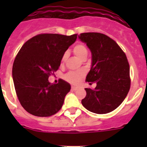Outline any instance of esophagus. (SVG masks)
Listing matches in <instances>:
<instances>
[{
  "label": "esophagus",
  "mask_w": 147,
  "mask_h": 147,
  "mask_svg": "<svg viewBox=\"0 0 147 147\" xmlns=\"http://www.w3.org/2000/svg\"><path fill=\"white\" fill-rule=\"evenodd\" d=\"M77 88H78L76 87V86H73V85L71 86V90H72V91H76Z\"/></svg>",
  "instance_id": "1"
}]
</instances>
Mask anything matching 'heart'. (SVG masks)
I'll return each instance as SVG.
<instances>
[{"mask_svg": "<svg viewBox=\"0 0 147 147\" xmlns=\"http://www.w3.org/2000/svg\"><path fill=\"white\" fill-rule=\"evenodd\" d=\"M73 52L78 59H81L85 55H88L87 48L83 44H77L76 46H75ZM65 59H66V54H64L62 58V63L65 61ZM83 76H84V72L82 71H71L65 74L64 78L67 82L72 83V84H76L80 81V79Z\"/></svg>", "mask_w": 147, "mask_h": 147, "instance_id": "1", "label": "heart"}]
</instances>
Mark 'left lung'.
<instances>
[{
  "label": "left lung",
  "mask_w": 147,
  "mask_h": 147,
  "mask_svg": "<svg viewBox=\"0 0 147 147\" xmlns=\"http://www.w3.org/2000/svg\"><path fill=\"white\" fill-rule=\"evenodd\" d=\"M92 53V65L86 82L96 83L94 88H85L84 107L95 114L113 111L125 99L130 90V66L125 53L117 42L99 33L78 35Z\"/></svg>",
  "instance_id": "obj_1"
}]
</instances>
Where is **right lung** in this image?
<instances>
[{"label": "right lung", "mask_w": 147, "mask_h": 147, "mask_svg": "<svg viewBox=\"0 0 147 147\" xmlns=\"http://www.w3.org/2000/svg\"><path fill=\"white\" fill-rule=\"evenodd\" d=\"M76 39L77 34H40L20 49L13 65L12 76L17 98L28 113L49 117L61 109L71 85L62 79L57 84L50 83L48 78L57 71L65 52Z\"/></svg>", "instance_id": "obj_1"}]
</instances>
